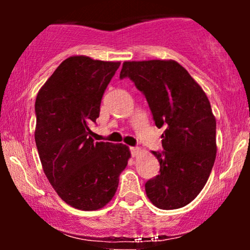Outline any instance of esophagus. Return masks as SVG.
Returning <instances> with one entry per match:
<instances>
[{
	"mask_svg": "<svg viewBox=\"0 0 250 250\" xmlns=\"http://www.w3.org/2000/svg\"><path fill=\"white\" fill-rule=\"evenodd\" d=\"M130 151H131V155H133L134 157H136L137 155L140 154V151H141V149L137 147H130Z\"/></svg>",
	"mask_w": 250,
	"mask_h": 250,
	"instance_id": "obj_1",
	"label": "esophagus"
}]
</instances>
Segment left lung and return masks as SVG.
Instances as JSON below:
<instances>
[{
	"instance_id": "obj_1",
	"label": "left lung",
	"mask_w": 250,
	"mask_h": 250,
	"mask_svg": "<svg viewBox=\"0 0 250 250\" xmlns=\"http://www.w3.org/2000/svg\"><path fill=\"white\" fill-rule=\"evenodd\" d=\"M120 77L141 90L157 128L165 125L163 151H153L160 174L146 183L155 207L179 209L207 183L216 157V120L207 95L174 60L123 62Z\"/></svg>"
}]
</instances>
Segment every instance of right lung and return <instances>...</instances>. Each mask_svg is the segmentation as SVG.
<instances>
[{
  "instance_id": "1",
  "label": "right lung",
  "mask_w": 250,
  "mask_h": 250,
  "mask_svg": "<svg viewBox=\"0 0 250 250\" xmlns=\"http://www.w3.org/2000/svg\"><path fill=\"white\" fill-rule=\"evenodd\" d=\"M120 64L70 56L36 96L35 142L43 171L57 195L80 210H97L110 202L130 159L127 146L95 142L89 128Z\"/></svg>"
}]
</instances>
